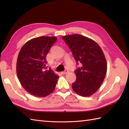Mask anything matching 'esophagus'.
Masks as SVG:
<instances>
[{
  "instance_id": "34e87169",
  "label": "esophagus",
  "mask_w": 129,
  "mask_h": 129,
  "mask_svg": "<svg viewBox=\"0 0 129 129\" xmlns=\"http://www.w3.org/2000/svg\"><path fill=\"white\" fill-rule=\"evenodd\" d=\"M68 70H64V72H61V74H64V75H65V74H68Z\"/></svg>"
}]
</instances>
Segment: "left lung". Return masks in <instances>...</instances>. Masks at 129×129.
Listing matches in <instances>:
<instances>
[{"mask_svg": "<svg viewBox=\"0 0 129 129\" xmlns=\"http://www.w3.org/2000/svg\"><path fill=\"white\" fill-rule=\"evenodd\" d=\"M62 39L72 51L76 64L80 67L75 70L76 79L72 88L82 96H89L97 91L107 72L105 56L94 40L79 34L63 36Z\"/></svg>", "mask_w": 129, "mask_h": 129, "instance_id": "1", "label": "left lung"}]
</instances>
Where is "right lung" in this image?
I'll return each mask as SVG.
<instances>
[{
  "instance_id": "add662e5",
  "label": "right lung",
  "mask_w": 129,
  "mask_h": 129,
  "mask_svg": "<svg viewBox=\"0 0 129 129\" xmlns=\"http://www.w3.org/2000/svg\"><path fill=\"white\" fill-rule=\"evenodd\" d=\"M57 38L40 37L26 42L20 49L16 73L26 91L37 97H45L54 91L59 76L46 67V56Z\"/></svg>"
}]
</instances>
